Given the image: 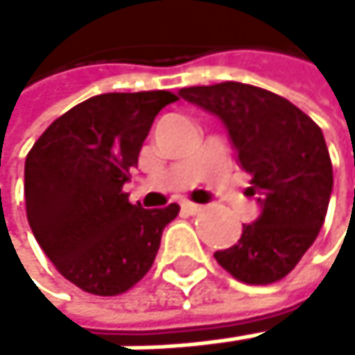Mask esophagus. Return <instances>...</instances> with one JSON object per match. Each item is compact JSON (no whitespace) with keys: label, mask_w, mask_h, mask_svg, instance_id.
Instances as JSON below:
<instances>
[{"label":"esophagus","mask_w":355,"mask_h":355,"mask_svg":"<svg viewBox=\"0 0 355 355\" xmlns=\"http://www.w3.org/2000/svg\"><path fill=\"white\" fill-rule=\"evenodd\" d=\"M181 209H183V211H187L189 215H198V213H202V209H204V207H200V204H196V202L183 200V202H181Z\"/></svg>","instance_id":"1"}]
</instances>
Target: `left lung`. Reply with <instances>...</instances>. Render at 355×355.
Listing matches in <instances>:
<instances>
[{
    "instance_id": "obj_1",
    "label": "left lung",
    "mask_w": 355,
    "mask_h": 355,
    "mask_svg": "<svg viewBox=\"0 0 355 355\" xmlns=\"http://www.w3.org/2000/svg\"><path fill=\"white\" fill-rule=\"evenodd\" d=\"M183 100L221 119L239 164L251 174L260 217L243 225L215 260L243 283L283 279L318 239L332 193V162L322 130L281 95L243 83L185 87Z\"/></svg>"
}]
</instances>
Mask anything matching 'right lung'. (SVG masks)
<instances>
[{
	"mask_svg": "<svg viewBox=\"0 0 355 355\" xmlns=\"http://www.w3.org/2000/svg\"><path fill=\"white\" fill-rule=\"evenodd\" d=\"M170 91L104 93L70 108L25 159L31 232L55 268L95 296L128 292L153 266L179 204L142 209L123 185Z\"/></svg>",
	"mask_w": 355,
	"mask_h": 355,
	"instance_id": "right-lung-1",
	"label": "right lung"
}]
</instances>
